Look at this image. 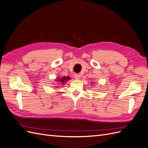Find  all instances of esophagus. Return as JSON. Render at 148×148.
I'll return each mask as SVG.
<instances>
[{
    "label": "esophagus",
    "mask_w": 148,
    "mask_h": 148,
    "mask_svg": "<svg viewBox=\"0 0 148 148\" xmlns=\"http://www.w3.org/2000/svg\"><path fill=\"white\" fill-rule=\"evenodd\" d=\"M80 76H79V75H78V74H77V73H75V75H74V78L76 79H80Z\"/></svg>",
    "instance_id": "1"
}]
</instances>
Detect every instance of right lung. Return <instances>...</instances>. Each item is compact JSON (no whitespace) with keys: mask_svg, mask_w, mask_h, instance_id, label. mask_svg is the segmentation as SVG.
Wrapping results in <instances>:
<instances>
[{"mask_svg":"<svg viewBox=\"0 0 148 148\" xmlns=\"http://www.w3.org/2000/svg\"><path fill=\"white\" fill-rule=\"evenodd\" d=\"M70 79V77H67V78H66V77H63V78H60V79H57V80H58V81L60 82L61 83H62V84H63L64 83H64L65 81H66V80H67V79Z\"/></svg>","mask_w":148,"mask_h":148,"instance_id":"right-lung-1","label":"right lung"}]
</instances>
